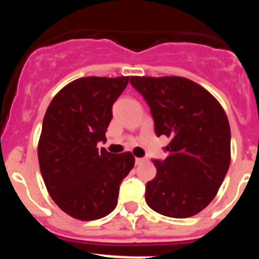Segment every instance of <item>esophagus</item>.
<instances>
[{"mask_svg": "<svg viewBox=\"0 0 259 259\" xmlns=\"http://www.w3.org/2000/svg\"><path fill=\"white\" fill-rule=\"evenodd\" d=\"M145 162V158H135V163L136 164H141V163Z\"/></svg>", "mask_w": 259, "mask_h": 259, "instance_id": "esophagus-1", "label": "esophagus"}]
</instances>
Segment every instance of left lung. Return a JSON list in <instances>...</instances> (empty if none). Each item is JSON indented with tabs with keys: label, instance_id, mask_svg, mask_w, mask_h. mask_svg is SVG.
<instances>
[{
	"label": "left lung",
	"instance_id": "1",
	"mask_svg": "<svg viewBox=\"0 0 259 259\" xmlns=\"http://www.w3.org/2000/svg\"><path fill=\"white\" fill-rule=\"evenodd\" d=\"M150 107L157 136L170 142L146 184L147 204L170 218H189L212 202L230 165V125L212 95L181 76H132Z\"/></svg>",
	"mask_w": 259,
	"mask_h": 259
}]
</instances>
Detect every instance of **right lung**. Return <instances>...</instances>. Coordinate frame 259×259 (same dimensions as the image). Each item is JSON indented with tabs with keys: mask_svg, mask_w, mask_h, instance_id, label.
Here are the masks:
<instances>
[{
	"mask_svg": "<svg viewBox=\"0 0 259 259\" xmlns=\"http://www.w3.org/2000/svg\"><path fill=\"white\" fill-rule=\"evenodd\" d=\"M127 82L129 76L74 80L53 97L44 117L41 175L55 203L79 221H96L114 209L120 183L135 163L130 152L97 148L106 141L112 106Z\"/></svg>",
	"mask_w": 259,
	"mask_h": 259,
	"instance_id": "right-lung-1",
	"label": "right lung"
}]
</instances>
